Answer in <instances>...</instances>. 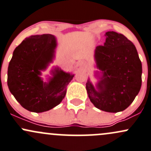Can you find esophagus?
Returning a JSON list of instances; mask_svg holds the SVG:
<instances>
[{"instance_id":"esophagus-1","label":"esophagus","mask_w":151,"mask_h":151,"mask_svg":"<svg viewBox=\"0 0 151 151\" xmlns=\"http://www.w3.org/2000/svg\"><path fill=\"white\" fill-rule=\"evenodd\" d=\"M79 66H80V67H82V68H86L87 67V64H86V63L84 62H79Z\"/></svg>"}]
</instances>
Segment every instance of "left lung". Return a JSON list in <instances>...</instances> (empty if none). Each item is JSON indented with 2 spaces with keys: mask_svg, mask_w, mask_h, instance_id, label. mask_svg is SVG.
<instances>
[{
  "mask_svg": "<svg viewBox=\"0 0 151 151\" xmlns=\"http://www.w3.org/2000/svg\"><path fill=\"white\" fill-rule=\"evenodd\" d=\"M104 46L94 51L96 66L102 71L97 89L89 79L86 83L88 97L97 108L117 112L128 107L142 84V64L135 45L115 31L105 33Z\"/></svg>",
  "mask_w": 151,
  "mask_h": 151,
  "instance_id": "obj_1",
  "label": "left lung"
}]
</instances>
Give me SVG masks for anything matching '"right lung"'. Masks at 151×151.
<instances>
[{"instance_id":"add662e5","label":"right lung","mask_w":151,"mask_h":151,"mask_svg":"<svg viewBox=\"0 0 151 151\" xmlns=\"http://www.w3.org/2000/svg\"><path fill=\"white\" fill-rule=\"evenodd\" d=\"M57 47L51 34L31 36L25 39L13 53L8 68V86L20 105L34 112L48 111L60 104L67 86L74 74L59 68L51 71L53 77L44 82L41 71L52 62Z\"/></svg>"}]
</instances>
